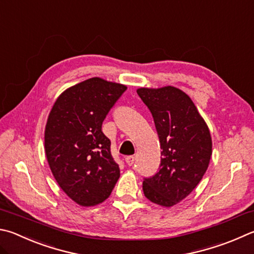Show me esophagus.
I'll use <instances>...</instances> for the list:
<instances>
[{
  "mask_svg": "<svg viewBox=\"0 0 254 254\" xmlns=\"http://www.w3.org/2000/svg\"><path fill=\"white\" fill-rule=\"evenodd\" d=\"M134 161H135V158L133 155H128L126 158V162H127V165H130V167H131V165L134 164Z\"/></svg>",
  "mask_w": 254,
  "mask_h": 254,
  "instance_id": "1",
  "label": "esophagus"
}]
</instances>
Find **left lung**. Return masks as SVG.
I'll return each mask as SVG.
<instances>
[{
	"mask_svg": "<svg viewBox=\"0 0 254 254\" xmlns=\"http://www.w3.org/2000/svg\"><path fill=\"white\" fill-rule=\"evenodd\" d=\"M136 92L153 117L162 149L158 172L143 179V192L153 203L170 207L194 190L209 167V127L189 95L177 87Z\"/></svg>",
	"mask_w": 254,
	"mask_h": 254,
	"instance_id": "obj_1",
	"label": "left lung"
}]
</instances>
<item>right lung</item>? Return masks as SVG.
Returning <instances> with one entry per match:
<instances>
[{
  "instance_id": "right-lung-1",
  "label": "right lung",
  "mask_w": 254,
  "mask_h": 254,
  "mask_svg": "<svg viewBox=\"0 0 254 254\" xmlns=\"http://www.w3.org/2000/svg\"><path fill=\"white\" fill-rule=\"evenodd\" d=\"M127 86L92 77L59 96L51 110L45 154L62 190L82 206L108 199L120 178L102 123Z\"/></svg>"
}]
</instances>
